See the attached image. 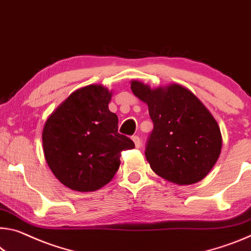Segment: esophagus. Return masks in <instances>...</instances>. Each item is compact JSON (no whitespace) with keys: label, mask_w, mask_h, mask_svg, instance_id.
I'll return each instance as SVG.
<instances>
[{"label":"esophagus","mask_w":251,"mask_h":251,"mask_svg":"<svg viewBox=\"0 0 251 251\" xmlns=\"http://www.w3.org/2000/svg\"><path fill=\"white\" fill-rule=\"evenodd\" d=\"M132 140H133V142H134V144H135V146H136V147H137V149H138V147H140V146H141V138H140V137H138V136H137V135H135V136H133V137H132Z\"/></svg>","instance_id":"1"}]
</instances>
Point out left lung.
<instances>
[{
  "instance_id": "8db88e82",
  "label": "left lung",
  "mask_w": 251,
  "mask_h": 251,
  "mask_svg": "<svg viewBox=\"0 0 251 251\" xmlns=\"http://www.w3.org/2000/svg\"><path fill=\"white\" fill-rule=\"evenodd\" d=\"M133 94L149 106L154 128L145 156L158 176L180 185L204 178L221 153L220 127L193 93L177 83L151 88L130 83Z\"/></svg>"
}]
</instances>
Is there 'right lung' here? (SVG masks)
I'll list each match as a JSON object with an SVG mask.
<instances>
[{
	"label": "right lung",
	"mask_w": 251,
	"mask_h": 251,
	"mask_svg": "<svg viewBox=\"0 0 251 251\" xmlns=\"http://www.w3.org/2000/svg\"><path fill=\"white\" fill-rule=\"evenodd\" d=\"M111 91L89 85L74 91L47 119L43 153L54 176L79 192L96 191L114 177L122 151L134 142L118 133L117 115L108 109Z\"/></svg>",
	"instance_id": "1"
}]
</instances>
